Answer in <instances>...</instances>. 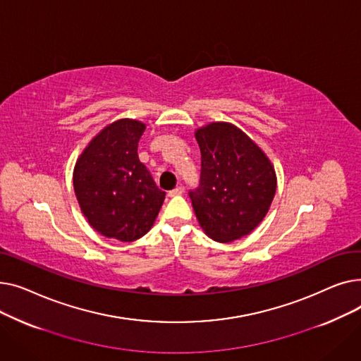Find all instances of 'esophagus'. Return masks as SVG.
<instances>
[{"label": "esophagus", "mask_w": 361, "mask_h": 361, "mask_svg": "<svg viewBox=\"0 0 361 361\" xmlns=\"http://www.w3.org/2000/svg\"><path fill=\"white\" fill-rule=\"evenodd\" d=\"M180 195H183V188H181V187H176V188H173V190H171V192L168 193V196H169V197L180 196Z\"/></svg>", "instance_id": "obj_1"}]
</instances>
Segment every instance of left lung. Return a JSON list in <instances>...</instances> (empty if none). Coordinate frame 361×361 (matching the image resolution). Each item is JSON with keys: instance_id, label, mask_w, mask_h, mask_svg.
<instances>
[{"instance_id": "obj_1", "label": "left lung", "mask_w": 361, "mask_h": 361, "mask_svg": "<svg viewBox=\"0 0 361 361\" xmlns=\"http://www.w3.org/2000/svg\"><path fill=\"white\" fill-rule=\"evenodd\" d=\"M195 137L202 173L190 199L202 230L218 243L250 234L267 216L276 192L272 162L231 123H209L197 128Z\"/></svg>"}]
</instances>
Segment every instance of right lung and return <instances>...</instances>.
Here are the masks:
<instances>
[{
  "label": "right lung",
  "mask_w": 361,
  "mask_h": 361,
  "mask_svg": "<svg viewBox=\"0 0 361 361\" xmlns=\"http://www.w3.org/2000/svg\"><path fill=\"white\" fill-rule=\"evenodd\" d=\"M146 124L121 118L94 136L73 171L80 211L94 231L120 241H135L154 225L165 192L159 190L137 155Z\"/></svg>",
  "instance_id": "right-lung-1"
}]
</instances>
